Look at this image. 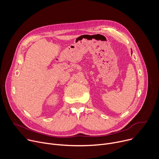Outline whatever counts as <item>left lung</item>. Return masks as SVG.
I'll use <instances>...</instances> for the list:
<instances>
[{
  "label": "left lung",
  "mask_w": 159,
  "mask_h": 159,
  "mask_svg": "<svg viewBox=\"0 0 159 159\" xmlns=\"http://www.w3.org/2000/svg\"><path fill=\"white\" fill-rule=\"evenodd\" d=\"M131 54H132V52H131Z\"/></svg>",
  "instance_id": "8db88e82"
}]
</instances>
